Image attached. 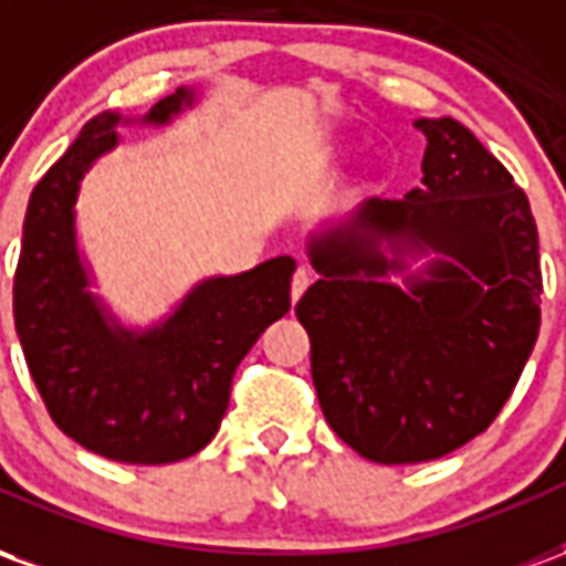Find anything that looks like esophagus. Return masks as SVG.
Wrapping results in <instances>:
<instances>
[{"instance_id":"obj_1","label":"esophagus","mask_w":566,"mask_h":566,"mask_svg":"<svg viewBox=\"0 0 566 566\" xmlns=\"http://www.w3.org/2000/svg\"><path fill=\"white\" fill-rule=\"evenodd\" d=\"M308 284H312V270L300 266V270L294 272V279H291V300H294V303L303 296V291H306Z\"/></svg>"}]
</instances>
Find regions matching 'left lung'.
<instances>
[{
    "instance_id": "8db88e82",
    "label": "left lung",
    "mask_w": 566,
    "mask_h": 566,
    "mask_svg": "<svg viewBox=\"0 0 566 566\" xmlns=\"http://www.w3.org/2000/svg\"><path fill=\"white\" fill-rule=\"evenodd\" d=\"M416 127L427 136L421 187L369 199L315 235L321 279L296 303L321 412L376 463L433 461L488 430L539 333L543 272L524 190L458 120ZM427 250L440 258L406 285L387 279Z\"/></svg>"
}]
</instances>
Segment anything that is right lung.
<instances>
[{
    "label": "right lung",
    "mask_w": 566,
    "mask_h": 566,
    "mask_svg": "<svg viewBox=\"0 0 566 566\" xmlns=\"http://www.w3.org/2000/svg\"><path fill=\"white\" fill-rule=\"evenodd\" d=\"M193 103L178 87L145 115L169 124ZM117 112L84 124L35 185L14 272V327L54 424L93 454L120 463H172L206 449L230 403L235 367L291 308L294 258H272L209 279L160 327L133 333L87 291L75 242L84 172L117 145Z\"/></svg>",
    "instance_id": "right-lung-1"
}]
</instances>
